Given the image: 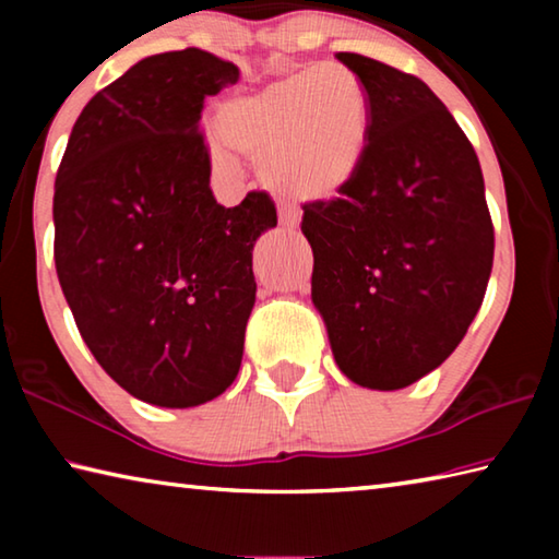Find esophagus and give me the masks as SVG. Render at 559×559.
<instances>
[{
    "instance_id": "34e87169",
    "label": "esophagus",
    "mask_w": 559,
    "mask_h": 559,
    "mask_svg": "<svg viewBox=\"0 0 559 559\" xmlns=\"http://www.w3.org/2000/svg\"><path fill=\"white\" fill-rule=\"evenodd\" d=\"M278 222H281L283 229L293 231V229H296V226H298L300 216H298L296 210H293V206H278Z\"/></svg>"
}]
</instances>
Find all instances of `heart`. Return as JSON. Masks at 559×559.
<instances>
[{
    "instance_id": "heart-1",
    "label": "heart",
    "mask_w": 559,
    "mask_h": 559,
    "mask_svg": "<svg viewBox=\"0 0 559 559\" xmlns=\"http://www.w3.org/2000/svg\"><path fill=\"white\" fill-rule=\"evenodd\" d=\"M372 122L365 81L347 66L323 63L224 98L214 130L231 153L259 159L261 179L278 194L320 202L347 189L365 167ZM221 146L210 145V159L229 169Z\"/></svg>"
}]
</instances>
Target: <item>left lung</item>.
Instances as JSON below:
<instances>
[{
	"mask_svg": "<svg viewBox=\"0 0 559 559\" xmlns=\"http://www.w3.org/2000/svg\"><path fill=\"white\" fill-rule=\"evenodd\" d=\"M372 96V143L353 185L302 206L313 306L347 380L404 390L447 359L493 269L476 150L427 83L340 51Z\"/></svg>",
	"mask_w": 559,
	"mask_h": 559,
	"instance_id": "8db88e82",
	"label": "left lung"
}]
</instances>
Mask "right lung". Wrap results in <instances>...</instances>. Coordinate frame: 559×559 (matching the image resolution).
I'll return each mask as SVG.
<instances>
[{
    "mask_svg": "<svg viewBox=\"0 0 559 559\" xmlns=\"http://www.w3.org/2000/svg\"><path fill=\"white\" fill-rule=\"evenodd\" d=\"M236 81L202 49L147 56L88 100L56 175L53 261L83 343L128 394L167 409L236 380L251 251L278 224L266 192L226 210L210 189L204 98Z\"/></svg>",
    "mask_w": 559,
    "mask_h": 559,
    "instance_id": "right-lung-1",
    "label": "right lung"
}]
</instances>
